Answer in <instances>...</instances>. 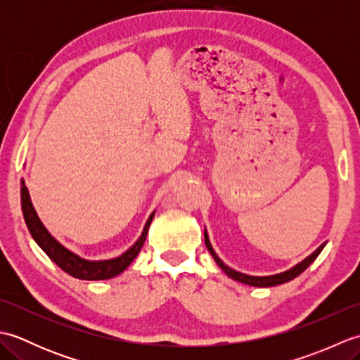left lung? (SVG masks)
Instances as JSON below:
<instances>
[{
    "label": "left lung",
    "instance_id": "obj_1",
    "mask_svg": "<svg viewBox=\"0 0 360 360\" xmlns=\"http://www.w3.org/2000/svg\"><path fill=\"white\" fill-rule=\"evenodd\" d=\"M204 238H205V246H207L209 252L212 254V257L215 258V262L218 263V266L223 269L229 277L236 280V281H241V283H246V285H250V286H259V288H267V286H275V285H281V283H286V281H290L292 278L298 277L303 271L308 269V266L314 262V259L319 257L320 252H322V249L325 248V244H322L314 254H311L307 259H303L302 263H298L297 266H294L292 269H289L286 272H281V274H277V275H269V277H252V275H246V274H241V272H236L233 269H231V267L226 266L221 259L218 258V255L215 254V250L212 249V244L207 238V233H204Z\"/></svg>",
    "mask_w": 360,
    "mask_h": 360
}]
</instances>
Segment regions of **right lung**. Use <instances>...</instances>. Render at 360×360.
<instances>
[{
	"label": "right lung",
	"mask_w": 360,
	"mask_h": 360,
	"mask_svg": "<svg viewBox=\"0 0 360 360\" xmlns=\"http://www.w3.org/2000/svg\"><path fill=\"white\" fill-rule=\"evenodd\" d=\"M21 207H22V215H25V221L27 224V229L30 235L34 236V240L38 243L46 255H48L53 263H56L60 269H63L66 274L72 275L75 278L80 280H108L116 277L120 272H124L129 263L139 254V250L143 246V241L147 238L148 233V227L153 219L151 213L147 224L143 227V232L141 235V238L134 243L133 248H129L125 254H122L117 258L112 259H105V262H88V259H83L77 257L72 252L65 249L62 244H60L57 240H53L51 233L46 231L44 226L41 224V221L38 219L37 212L34 210V205L30 202L29 192L25 182L21 181Z\"/></svg>",
	"instance_id": "obj_1"
}]
</instances>
